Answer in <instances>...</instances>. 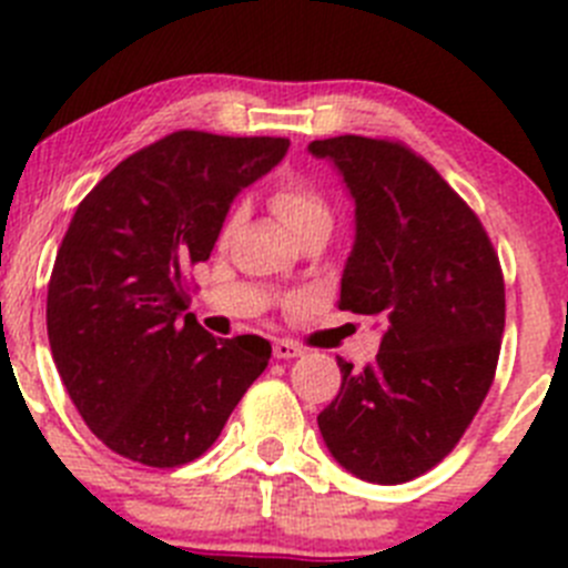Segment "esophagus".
I'll list each match as a JSON object with an SVG mask.
<instances>
[{
	"label": "esophagus",
	"mask_w": 568,
	"mask_h": 568,
	"mask_svg": "<svg viewBox=\"0 0 568 568\" xmlns=\"http://www.w3.org/2000/svg\"><path fill=\"white\" fill-rule=\"evenodd\" d=\"M302 353H305V349L300 347V344H294V342H288V338H277V342H274V358H300Z\"/></svg>",
	"instance_id": "esophagus-1"
}]
</instances>
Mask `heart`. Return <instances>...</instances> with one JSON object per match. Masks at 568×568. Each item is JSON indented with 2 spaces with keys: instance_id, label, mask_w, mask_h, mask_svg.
<instances>
[{
  "instance_id": "obj_1",
  "label": "heart",
  "mask_w": 568,
  "mask_h": 568,
  "mask_svg": "<svg viewBox=\"0 0 568 568\" xmlns=\"http://www.w3.org/2000/svg\"><path fill=\"white\" fill-rule=\"evenodd\" d=\"M272 210L285 226H288L294 235L305 230H314V226H325L331 230L333 212L331 204L325 201V195L320 190H314L311 184L296 182H280L272 193Z\"/></svg>"
}]
</instances>
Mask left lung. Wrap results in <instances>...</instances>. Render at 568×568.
<instances>
[{"instance_id":"left-lung-1","label":"left lung","mask_w":568,"mask_h":568,"mask_svg":"<svg viewBox=\"0 0 568 568\" xmlns=\"http://www.w3.org/2000/svg\"><path fill=\"white\" fill-rule=\"evenodd\" d=\"M356 204L338 308L373 316L381 349L320 412L344 470L400 485L448 457L493 384L505 333V280L470 206L409 148L367 136L314 140Z\"/></svg>"}]
</instances>
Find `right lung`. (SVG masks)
I'll list each match as a JSON object with an SVG mask.
<instances>
[{"label":"right lung","instance_id":"obj_1","mask_svg":"<svg viewBox=\"0 0 568 568\" xmlns=\"http://www.w3.org/2000/svg\"><path fill=\"white\" fill-rule=\"evenodd\" d=\"M288 145L176 131L78 204L47 291V336L83 423L120 457L193 463L268 367L266 338H215L184 314V274L210 257L237 193Z\"/></svg>","mask_w":568,"mask_h":568}]
</instances>
